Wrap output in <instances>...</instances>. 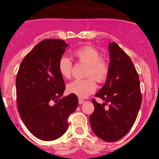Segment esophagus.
Listing matches in <instances>:
<instances>
[{"label":"esophagus","mask_w":159,"mask_h":159,"mask_svg":"<svg viewBox=\"0 0 159 159\" xmlns=\"http://www.w3.org/2000/svg\"><path fill=\"white\" fill-rule=\"evenodd\" d=\"M85 101L84 99H79V104H83Z\"/></svg>","instance_id":"1"}]
</instances>
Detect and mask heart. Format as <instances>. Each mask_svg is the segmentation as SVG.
<instances>
[{
	"label": "heart",
	"mask_w": 159,
	"mask_h": 159,
	"mask_svg": "<svg viewBox=\"0 0 159 159\" xmlns=\"http://www.w3.org/2000/svg\"><path fill=\"white\" fill-rule=\"evenodd\" d=\"M75 57L80 62L88 65L87 75H92L98 82H102L108 75V66L100 59L99 52L92 46H84L74 52ZM58 69L64 78H70L71 62L69 58L62 57L59 60ZM93 78L86 80H75L67 85L68 93L75 95L80 98H85L96 89V83Z\"/></svg>",
	"instance_id": "b5f03b06"
}]
</instances>
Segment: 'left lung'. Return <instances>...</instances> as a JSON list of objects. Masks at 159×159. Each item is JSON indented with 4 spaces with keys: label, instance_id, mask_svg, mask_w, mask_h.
<instances>
[{
    "label": "left lung",
    "instance_id": "1",
    "mask_svg": "<svg viewBox=\"0 0 159 159\" xmlns=\"http://www.w3.org/2000/svg\"><path fill=\"white\" fill-rule=\"evenodd\" d=\"M110 63L106 83L92 99L95 111L89 121L92 130L106 142L120 139L134 123L142 103L139 75L130 57L117 43L108 44ZM107 103V108H105Z\"/></svg>",
    "mask_w": 159,
    "mask_h": 159
}]
</instances>
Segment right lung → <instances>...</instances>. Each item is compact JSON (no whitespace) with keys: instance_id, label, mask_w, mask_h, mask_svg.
<instances>
[{"instance_id":"1","label":"right lung","mask_w":159,"mask_h":159,"mask_svg":"<svg viewBox=\"0 0 159 159\" xmlns=\"http://www.w3.org/2000/svg\"><path fill=\"white\" fill-rule=\"evenodd\" d=\"M67 46L59 39L40 42L23 59L16 75L20 116L29 131L43 141L57 139L65 133L67 118L78 106L75 95L61 98L65 86L58 64Z\"/></svg>"}]
</instances>
